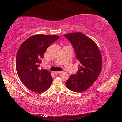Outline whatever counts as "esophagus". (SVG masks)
<instances>
[{"instance_id":"esophagus-1","label":"esophagus","mask_w":122,"mask_h":122,"mask_svg":"<svg viewBox=\"0 0 122 122\" xmlns=\"http://www.w3.org/2000/svg\"><path fill=\"white\" fill-rule=\"evenodd\" d=\"M60 73H61V71H55L54 72V73L56 74H60Z\"/></svg>"}]
</instances>
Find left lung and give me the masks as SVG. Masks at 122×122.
Instances as JSON below:
<instances>
[{"label":"left lung","instance_id":"left-lung-1","mask_svg":"<svg viewBox=\"0 0 122 122\" xmlns=\"http://www.w3.org/2000/svg\"><path fill=\"white\" fill-rule=\"evenodd\" d=\"M73 46L80 62L76 74H72L66 82L72 92H81L92 86L97 79L102 69V56L94 41L80 32L63 35Z\"/></svg>","mask_w":122,"mask_h":122}]
</instances>
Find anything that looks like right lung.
<instances>
[{"mask_svg": "<svg viewBox=\"0 0 122 122\" xmlns=\"http://www.w3.org/2000/svg\"><path fill=\"white\" fill-rule=\"evenodd\" d=\"M60 38L58 36L36 34L27 39L18 49L16 69L20 80L27 88L36 92L47 90L53 78L48 70L39 69L47 48Z\"/></svg>", "mask_w": 122, "mask_h": 122, "instance_id": "1", "label": "right lung"}]
</instances>
